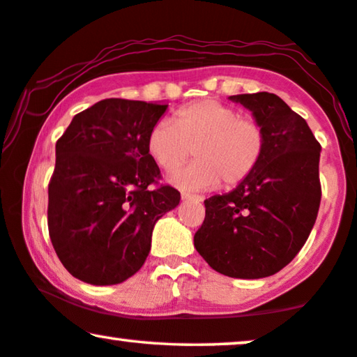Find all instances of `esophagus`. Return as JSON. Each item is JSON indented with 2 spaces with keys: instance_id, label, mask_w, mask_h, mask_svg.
Masks as SVG:
<instances>
[{
  "instance_id": "1",
  "label": "esophagus",
  "mask_w": 357,
  "mask_h": 357,
  "mask_svg": "<svg viewBox=\"0 0 357 357\" xmlns=\"http://www.w3.org/2000/svg\"><path fill=\"white\" fill-rule=\"evenodd\" d=\"M182 199L185 202H188V199H192V202H203V197H199V195H192V193H182Z\"/></svg>"
}]
</instances>
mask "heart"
<instances>
[{
    "mask_svg": "<svg viewBox=\"0 0 357 357\" xmlns=\"http://www.w3.org/2000/svg\"><path fill=\"white\" fill-rule=\"evenodd\" d=\"M155 164L170 172L192 153L197 160L169 175V182L185 192L231 188L242 183L260 164L266 131L260 120L214 99L185 105L174 120L155 121L146 138Z\"/></svg>",
    "mask_w": 357,
    "mask_h": 357,
    "instance_id": "1",
    "label": "heart"
}]
</instances>
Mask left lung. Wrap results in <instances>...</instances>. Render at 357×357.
Wrapping results in <instances>:
<instances>
[{
    "label": "left lung",
    "instance_id": "8db88e82",
    "mask_svg": "<svg viewBox=\"0 0 357 357\" xmlns=\"http://www.w3.org/2000/svg\"><path fill=\"white\" fill-rule=\"evenodd\" d=\"M229 99L265 126V154L232 192L204 199L206 216L193 242L221 275L258 280L291 263L314 227L321 198V146L307 121L276 94Z\"/></svg>",
    "mask_w": 357,
    "mask_h": 357
}]
</instances>
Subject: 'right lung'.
<instances>
[{"label":"right lung","mask_w":357,"mask_h":357,"mask_svg":"<svg viewBox=\"0 0 357 357\" xmlns=\"http://www.w3.org/2000/svg\"><path fill=\"white\" fill-rule=\"evenodd\" d=\"M167 105L105 99L75 115L56 141L48 183V234L63 266L94 286L133 276L151 250L155 222L180 203L146 138Z\"/></svg>","instance_id":"obj_1"}]
</instances>
